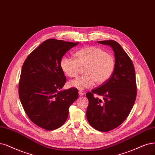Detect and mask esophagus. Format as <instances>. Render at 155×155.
Here are the masks:
<instances>
[{
    "label": "esophagus",
    "mask_w": 155,
    "mask_h": 155,
    "mask_svg": "<svg viewBox=\"0 0 155 155\" xmlns=\"http://www.w3.org/2000/svg\"><path fill=\"white\" fill-rule=\"evenodd\" d=\"M78 94H79V96H84V93H82V91H78Z\"/></svg>",
    "instance_id": "34e87169"
}]
</instances>
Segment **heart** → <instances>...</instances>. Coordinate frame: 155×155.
Returning <instances> with one entry per match:
<instances>
[{
  "label": "heart",
  "instance_id": "obj_1",
  "mask_svg": "<svg viewBox=\"0 0 155 155\" xmlns=\"http://www.w3.org/2000/svg\"><path fill=\"white\" fill-rule=\"evenodd\" d=\"M76 59L64 57L61 67L67 76L74 77L84 68V75L68 82L70 87L83 91L92 87L95 82L101 85L108 81L115 70L114 57L101 48L88 47L77 51Z\"/></svg>",
  "mask_w": 155,
  "mask_h": 155
}]
</instances>
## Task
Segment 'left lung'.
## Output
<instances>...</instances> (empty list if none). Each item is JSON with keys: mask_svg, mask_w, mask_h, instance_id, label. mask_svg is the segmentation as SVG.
<instances>
[{"mask_svg": "<svg viewBox=\"0 0 155 155\" xmlns=\"http://www.w3.org/2000/svg\"><path fill=\"white\" fill-rule=\"evenodd\" d=\"M98 43L112 48L116 67L108 81L86 94V116L91 127L106 132L122 124L132 109L137 96L135 72L132 61L117 42L107 40ZM94 94L102 95L103 101L94 98Z\"/></svg>", "mask_w": 155, "mask_h": 155, "instance_id": "8db88e82", "label": "left lung"}]
</instances>
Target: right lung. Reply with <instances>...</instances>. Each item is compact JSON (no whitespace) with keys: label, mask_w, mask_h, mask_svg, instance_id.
I'll return each mask as SVG.
<instances>
[{"label":"right lung","mask_w":155,"mask_h":155,"mask_svg":"<svg viewBox=\"0 0 155 155\" xmlns=\"http://www.w3.org/2000/svg\"><path fill=\"white\" fill-rule=\"evenodd\" d=\"M77 43L49 39L29 54L22 66L19 96L31 121L47 130L66 122L69 108L78 97V90H63L66 83L62 57Z\"/></svg>","instance_id":"add662e5"}]
</instances>
